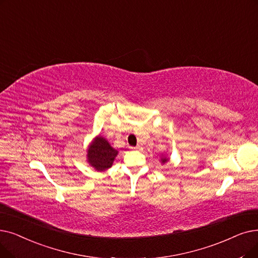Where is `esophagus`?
I'll return each instance as SVG.
<instances>
[{"label": "esophagus", "instance_id": "obj_1", "mask_svg": "<svg viewBox=\"0 0 258 258\" xmlns=\"http://www.w3.org/2000/svg\"><path fill=\"white\" fill-rule=\"evenodd\" d=\"M131 149L136 151V150H139V149H140V147H139V145H137V147H131Z\"/></svg>", "mask_w": 258, "mask_h": 258}]
</instances>
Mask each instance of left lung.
<instances>
[{"label":"left lung","mask_w":258,"mask_h":258,"mask_svg":"<svg viewBox=\"0 0 258 258\" xmlns=\"http://www.w3.org/2000/svg\"><path fill=\"white\" fill-rule=\"evenodd\" d=\"M161 161L164 163V162H166V161H167V159H166V158H163V159H161Z\"/></svg>","instance_id":"obj_1"}]
</instances>
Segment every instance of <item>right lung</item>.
<instances>
[{
  "instance_id": "add662e5",
  "label": "right lung",
  "mask_w": 258,
  "mask_h": 258,
  "mask_svg": "<svg viewBox=\"0 0 258 258\" xmlns=\"http://www.w3.org/2000/svg\"><path fill=\"white\" fill-rule=\"evenodd\" d=\"M87 160L97 171H104L113 164L118 152L109 145L102 137H98L89 147L87 152Z\"/></svg>"
}]
</instances>
